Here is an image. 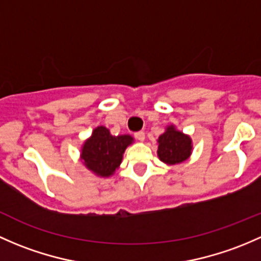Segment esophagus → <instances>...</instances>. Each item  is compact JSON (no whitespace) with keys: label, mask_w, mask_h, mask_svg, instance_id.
Returning a JSON list of instances; mask_svg holds the SVG:
<instances>
[{"label":"esophagus","mask_w":261,"mask_h":261,"mask_svg":"<svg viewBox=\"0 0 261 261\" xmlns=\"http://www.w3.org/2000/svg\"><path fill=\"white\" fill-rule=\"evenodd\" d=\"M134 137H136V138L138 139V141H141V142H143L144 139H146V134H144V132H142V130L134 133Z\"/></svg>","instance_id":"34e87169"}]
</instances>
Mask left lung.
<instances>
[{"mask_svg": "<svg viewBox=\"0 0 261 261\" xmlns=\"http://www.w3.org/2000/svg\"><path fill=\"white\" fill-rule=\"evenodd\" d=\"M157 142L158 157L168 166L185 162L192 152V139L187 134L177 130L174 125H168Z\"/></svg>", "mask_w": 261, "mask_h": 261, "instance_id": "1", "label": "left lung"}]
</instances>
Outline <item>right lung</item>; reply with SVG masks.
Here are the masks:
<instances>
[{
  "label": "right lung",
  "mask_w": 261,
  "mask_h": 261,
  "mask_svg": "<svg viewBox=\"0 0 261 261\" xmlns=\"http://www.w3.org/2000/svg\"><path fill=\"white\" fill-rule=\"evenodd\" d=\"M133 143V137L128 134L112 136L108 128L96 127L90 138L84 142L80 158L88 170L99 177H109L120 166L123 153L129 144Z\"/></svg>",
  "instance_id": "right-lung-1"
}]
</instances>
